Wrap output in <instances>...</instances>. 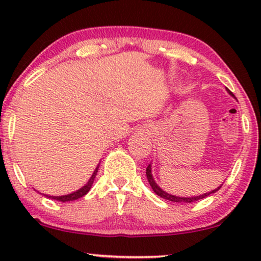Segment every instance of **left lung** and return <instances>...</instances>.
<instances>
[{"mask_svg":"<svg viewBox=\"0 0 261 261\" xmlns=\"http://www.w3.org/2000/svg\"><path fill=\"white\" fill-rule=\"evenodd\" d=\"M227 91L229 92V94H230L231 96H234V95H233V92H231L230 90H228V89H227ZM146 176H147V180H148L149 185H151L152 189H153V191H154L156 195L160 196V197L164 198V199H167V201H171V202H178V203H180V202H183V203H191V202L199 201V199L205 198L206 196H209V195L214 194V192L219 191L220 189H221V187H222V185H220L219 188L215 189V190H213V191L208 192V194H203V195H199V196H192V197H179V196H174V195H170V194H167L166 191H164L163 189H160V187H158V184H156V183H155V180L153 179L151 164H148L147 169H146Z\"/></svg>","mask_w":261,"mask_h":261,"instance_id":"1","label":"left lung"}]
</instances>
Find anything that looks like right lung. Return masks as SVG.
I'll return each mask as SVG.
<instances>
[{"instance_id":"add662e5","label":"right lung","mask_w":261,"mask_h":261,"mask_svg":"<svg viewBox=\"0 0 261 261\" xmlns=\"http://www.w3.org/2000/svg\"><path fill=\"white\" fill-rule=\"evenodd\" d=\"M97 171H98V166L96 167V170L94 171V173H92V176L90 177V179L88 180V183L84 185L83 188H81L80 190L72 192V194H69V195H64V196H47L48 198H52V199H56V201H60V202H70V201H74V199H78L81 197H83L84 195H87L89 190H90L91 187H92V183H94L95 180V177L96 174H97Z\"/></svg>"}]
</instances>
